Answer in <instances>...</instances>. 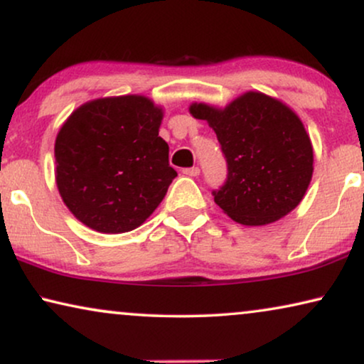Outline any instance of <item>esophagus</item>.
<instances>
[{"mask_svg":"<svg viewBox=\"0 0 364 364\" xmlns=\"http://www.w3.org/2000/svg\"><path fill=\"white\" fill-rule=\"evenodd\" d=\"M182 173H186L188 177H197L198 173H200V168L198 167H188V168H183Z\"/></svg>","mask_w":364,"mask_h":364,"instance_id":"esophagus-1","label":"esophagus"}]
</instances>
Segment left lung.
<instances>
[{
  "instance_id": "8db88e82",
  "label": "left lung",
  "mask_w": 364,
  "mask_h": 364,
  "mask_svg": "<svg viewBox=\"0 0 364 364\" xmlns=\"http://www.w3.org/2000/svg\"><path fill=\"white\" fill-rule=\"evenodd\" d=\"M215 131L227 178L213 200L243 225H265L301 202L313 173L310 137L296 114L262 92H247L218 111L191 106Z\"/></svg>"
}]
</instances>
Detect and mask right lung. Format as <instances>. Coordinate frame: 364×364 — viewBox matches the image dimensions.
<instances>
[{
  "label": "right lung",
  "instance_id": "obj_1",
  "mask_svg": "<svg viewBox=\"0 0 364 364\" xmlns=\"http://www.w3.org/2000/svg\"><path fill=\"white\" fill-rule=\"evenodd\" d=\"M162 111L142 96L76 109L56 137V182L69 210L102 233L134 230L156 210L177 172L159 137Z\"/></svg>",
  "mask_w": 364,
  "mask_h": 364
}]
</instances>
